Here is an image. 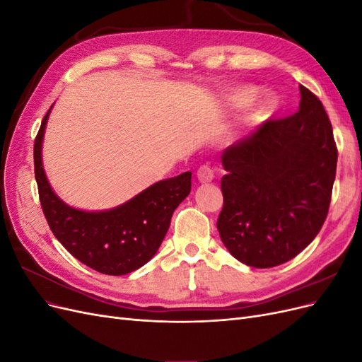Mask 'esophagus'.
Listing matches in <instances>:
<instances>
[{
    "instance_id": "obj_1",
    "label": "esophagus",
    "mask_w": 362,
    "mask_h": 362,
    "mask_svg": "<svg viewBox=\"0 0 362 362\" xmlns=\"http://www.w3.org/2000/svg\"><path fill=\"white\" fill-rule=\"evenodd\" d=\"M196 177H198L199 182H211L214 178V172L210 166H201L196 172Z\"/></svg>"
}]
</instances>
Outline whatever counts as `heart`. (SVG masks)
<instances>
[{
  "label": "heart",
  "mask_w": 362,
  "mask_h": 362,
  "mask_svg": "<svg viewBox=\"0 0 362 362\" xmlns=\"http://www.w3.org/2000/svg\"><path fill=\"white\" fill-rule=\"evenodd\" d=\"M255 95H257L255 87H252V86L237 87L235 90H233L226 96V105L233 107V108L243 107L254 100ZM270 107H272V101L267 100V98L266 100H259L258 103L254 104V107H252V116H259L262 113H266Z\"/></svg>",
  "instance_id": "obj_1"
}]
</instances>
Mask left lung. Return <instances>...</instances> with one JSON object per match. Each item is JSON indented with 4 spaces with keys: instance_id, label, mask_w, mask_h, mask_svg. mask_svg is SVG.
Listing matches in <instances>:
<instances>
[{
    "instance_id": "left-lung-1",
    "label": "left lung",
    "mask_w": 362,
    "mask_h": 362,
    "mask_svg": "<svg viewBox=\"0 0 362 362\" xmlns=\"http://www.w3.org/2000/svg\"><path fill=\"white\" fill-rule=\"evenodd\" d=\"M299 110L269 120L222 152L218 234L234 258L257 269L290 261L323 226L337 170L332 125L299 86Z\"/></svg>"
}]
</instances>
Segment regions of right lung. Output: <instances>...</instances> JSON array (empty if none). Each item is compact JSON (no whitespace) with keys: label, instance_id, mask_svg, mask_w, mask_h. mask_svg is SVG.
Masks as SVG:
<instances>
[{"label":"right lung","instance_id":"add662e5","mask_svg":"<svg viewBox=\"0 0 362 362\" xmlns=\"http://www.w3.org/2000/svg\"><path fill=\"white\" fill-rule=\"evenodd\" d=\"M51 108L35 140V175L42 210L52 234L71 255L104 275H127L145 266L157 254L175 208L189 196L192 173L184 172L152 184L110 210L74 208L52 190L43 169L42 144Z\"/></svg>","mask_w":362,"mask_h":362}]
</instances>
